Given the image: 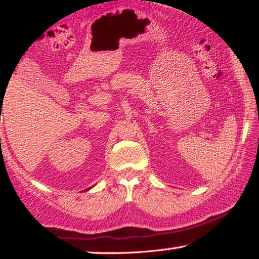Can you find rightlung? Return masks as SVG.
Listing matches in <instances>:
<instances>
[{"mask_svg": "<svg viewBox=\"0 0 259 259\" xmlns=\"http://www.w3.org/2000/svg\"><path fill=\"white\" fill-rule=\"evenodd\" d=\"M90 189H91V187H90ZM90 189H87V190H84V191H88V190H90Z\"/></svg>", "mask_w": 259, "mask_h": 259, "instance_id": "right-lung-1", "label": "right lung"}]
</instances>
